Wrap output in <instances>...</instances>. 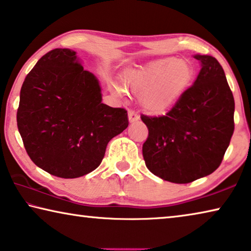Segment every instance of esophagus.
<instances>
[{
  "label": "esophagus",
  "mask_w": 251,
  "mask_h": 251,
  "mask_svg": "<svg viewBox=\"0 0 251 251\" xmlns=\"http://www.w3.org/2000/svg\"><path fill=\"white\" fill-rule=\"evenodd\" d=\"M138 119H140V116H138L137 113H135L134 110H129L128 111V121H129V123L137 122Z\"/></svg>",
  "instance_id": "obj_1"
}]
</instances>
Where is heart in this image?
<instances>
[{
  "label": "heart",
  "mask_w": 251,
  "mask_h": 251,
  "mask_svg": "<svg viewBox=\"0 0 251 251\" xmlns=\"http://www.w3.org/2000/svg\"><path fill=\"white\" fill-rule=\"evenodd\" d=\"M194 79V69L189 62L176 58L160 59L126 75V85L135 94H141L143 108L161 114L173 108L181 100ZM115 94L124 90L116 82L110 83Z\"/></svg>",
  "instance_id": "obj_1"
}]
</instances>
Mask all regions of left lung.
Returning <instances> with one entry per match:
<instances>
[{"instance_id":"8db88e82","label":"left lung","mask_w":251,"mask_h":251,"mask_svg":"<svg viewBox=\"0 0 251 251\" xmlns=\"http://www.w3.org/2000/svg\"><path fill=\"white\" fill-rule=\"evenodd\" d=\"M193 57L201 70L181 100L163 116H141L149 128L143 144L147 169L178 184L214 172L234 129V99L221 65L212 55Z\"/></svg>"}]
</instances>
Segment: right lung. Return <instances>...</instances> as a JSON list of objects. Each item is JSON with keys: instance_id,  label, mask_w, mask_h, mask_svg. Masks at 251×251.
Here are the masks:
<instances>
[{"instance_id": "add662e5", "label": "right lung", "mask_w": 251, "mask_h": 251, "mask_svg": "<svg viewBox=\"0 0 251 251\" xmlns=\"http://www.w3.org/2000/svg\"><path fill=\"white\" fill-rule=\"evenodd\" d=\"M101 99L98 79L83 69L75 51L53 49L43 55L25 79L17 113L34 164L63 178L97 169L108 142L128 126L127 111Z\"/></svg>"}]
</instances>
